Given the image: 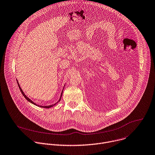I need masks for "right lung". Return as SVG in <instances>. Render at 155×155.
<instances>
[{
	"instance_id": "obj_1",
	"label": "right lung",
	"mask_w": 155,
	"mask_h": 155,
	"mask_svg": "<svg viewBox=\"0 0 155 155\" xmlns=\"http://www.w3.org/2000/svg\"><path fill=\"white\" fill-rule=\"evenodd\" d=\"M17 83H18V86H19V88L20 89V91H21V93L22 94V95H24V97L29 101V102H30V103H31L32 104H33V105H36V106H38V107H41V108H51V107H54V105H55L57 103H58L60 100H61V97H62V94H63V91H62V92H61V96H60V99H59V100H58V101H57V103H55V104H54V105H48V106H40V105H36L35 103H34L32 100H31L25 94H24V92H23V91H22V89H21V86H20V85H19V83H18V80H17ZM64 89V88H63Z\"/></svg>"
}]
</instances>
